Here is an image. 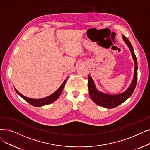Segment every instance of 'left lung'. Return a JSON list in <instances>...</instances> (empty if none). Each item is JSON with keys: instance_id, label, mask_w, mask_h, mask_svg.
<instances>
[{"instance_id": "obj_1", "label": "left lung", "mask_w": 150, "mask_h": 150, "mask_svg": "<svg viewBox=\"0 0 150 150\" xmlns=\"http://www.w3.org/2000/svg\"><path fill=\"white\" fill-rule=\"evenodd\" d=\"M122 38L125 40V43H126V44L129 47L135 62L134 79L132 82L130 86L127 91L122 93L118 95H108L100 92L96 89L94 82L92 79L91 78V77H90V76H88V87L90 97H91V99L96 104H97L100 106L106 108H116L117 106L120 105L121 104L124 103V101L125 100H127L132 95V94L133 93L137 85L138 68L137 57L135 55L133 47L132 45L130 42L126 37L124 36V35H123Z\"/></svg>"}]
</instances>
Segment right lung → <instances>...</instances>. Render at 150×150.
<instances>
[{
	"instance_id": "add662e5",
	"label": "right lung",
	"mask_w": 150,
	"mask_h": 150,
	"mask_svg": "<svg viewBox=\"0 0 150 150\" xmlns=\"http://www.w3.org/2000/svg\"><path fill=\"white\" fill-rule=\"evenodd\" d=\"M68 78L66 79V80L63 82V83H62V85L59 87V88L57 90V91L53 93V94L50 95L49 97H47L45 98H40V99H33V98H30L28 97H26L25 96L23 95L22 94H21L18 91H17L16 88H15L16 92L18 94L21 98H23L25 101H26L28 103H29L30 105H31L34 106L35 107H39V106H44V105H47L50 104L52 103H53V101H55V100H57L58 99V98L59 97V95L62 93L63 87L65 85V83L67 82Z\"/></svg>"
}]
</instances>
